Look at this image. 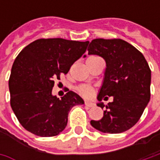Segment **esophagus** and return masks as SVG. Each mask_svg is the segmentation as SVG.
<instances>
[{"label":"esophagus","mask_w":160,"mask_h":160,"mask_svg":"<svg viewBox=\"0 0 160 160\" xmlns=\"http://www.w3.org/2000/svg\"><path fill=\"white\" fill-rule=\"evenodd\" d=\"M85 106H87V107H93L94 106V103H92V102H85Z\"/></svg>","instance_id":"obj_1"}]
</instances>
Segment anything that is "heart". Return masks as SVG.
<instances>
[{
    "label": "heart",
    "mask_w": 160,
    "mask_h": 160,
    "mask_svg": "<svg viewBox=\"0 0 160 160\" xmlns=\"http://www.w3.org/2000/svg\"><path fill=\"white\" fill-rule=\"evenodd\" d=\"M77 91L83 96H90L92 93V88L89 86V85H80L78 88H77Z\"/></svg>",
    "instance_id": "b5f03b06"
}]
</instances>
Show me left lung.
I'll return each instance as SVG.
<instances>
[{
    "instance_id": "1",
    "label": "left lung",
    "mask_w": 160,
    "mask_h": 160,
    "mask_svg": "<svg viewBox=\"0 0 160 160\" xmlns=\"http://www.w3.org/2000/svg\"><path fill=\"white\" fill-rule=\"evenodd\" d=\"M87 51L90 55H99L106 61L97 99L102 102L108 99L106 96L113 97V102L106 106L103 102L97 104L106 109L102 119L92 120L91 125L102 132H126L138 122L150 102V67L142 53L122 39H94Z\"/></svg>"
}]
</instances>
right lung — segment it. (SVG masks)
I'll return each mask as SVG.
<instances>
[{"mask_svg": "<svg viewBox=\"0 0 160 160\" xmlns=\"http://www.w3.org/2000/svg\"><path fill=\"white\" fill-rule=\"evenodd\" d=\"M89 42L50 38L26 46L12 65L9 80L10 106L21 126L35 135H58L68 124L70 109L83 104L69 91L61 99L52 95L54 80L67 74L85 52Z\"/></svg>", "mask_w": 160, "mask_h": 160, "instance_id": "right-lung-1", "label": "right lung"}]
</instances>
